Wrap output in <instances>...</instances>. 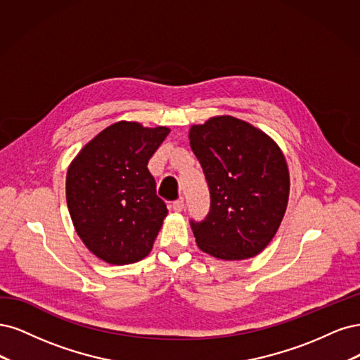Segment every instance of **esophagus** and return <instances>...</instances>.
<instances>
[{
    "instance_id": "obj_1",
    "label": "esophagus",
    "mask_w": 360,
    "mask_h": 360,
    "mask_svg": "<svg viewBox=\"0 0 360 360\" xmlns=\"http://www.w3.org/2000/svg\"><path fill=\"white\" fill-rule=\"evenodd\" d=\"M184 206H185V202H184L182 197H179V199L173 202V205H172L173 211H176V212H181L184 210Z\"/></svg>"
}]
</instances>
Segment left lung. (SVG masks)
I'll return each mask as SVG.
<instances>
[{"label":"left lung","mask_w":360,"mask_h":360,"mask_svg":"<svg viewBox=\"0 0 360 360\" xmlns=\"http://www.w3.org/2000/svg\"><path fill=\"white\" fill-rule=\"evenodd\" d=\"M190 146L211 193L210 214L190 221L197 247L221 260L257 256L287 210L290 176L280 146L229 115L193 125Z\"/></svg>","instance_id":"1"}]
</instances>
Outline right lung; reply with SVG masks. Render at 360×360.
I'll return each instance as SVG.
<instances>
[{
  "label": "right lung",
  "instance_id": "1",
  "mask_svg": "<svg viewBox=\"0 0 360 360\" xmlns=\"http://www.w3.org/2000/svg\"><path fill=\"white\" fill-rule=\"evenodd\" d=\"M170 133L120 121L89 141L67 170L65 197L76 233L110 264L145 259L167 215L148 161Z\"/></svg>",
  "mask_w": 360,
  "mask_h": 360
}]
</instances>
